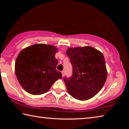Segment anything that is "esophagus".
<instances>
[{"label":"esophagus","mask_w":129,"mask_h":129,"mask_svg":"<svg viewBox=\"0 0 129 129\" xmlns=\"http://www.w3.org/2000/svg\"><path fill=\"white\" fill-rule=\"evenodd\" d=\"M61 73H62V77H64V75H65V72L64 71H62L61 72Z\"/></svg>","instance_id":"34e87169"}]
</instances>
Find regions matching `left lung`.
Instances as JSON below:
<instances>
[{
    "mask_svg": "<svg viewBox=\"0 0 129 129\" xmlns=\"http://www.w3.org/2000/svg\"><path fill=\"white\" fill-rule=\"evenodd\" d=\"M66 53L73 67L72 77L64 78L68 92L80 101L93 97L102 88L108 75L103 54L89 46L69 47Z\"/></svg>",
    "mask_w": 129,
    "mask_h": 129,
    "instance_id": "1",
    "label": "left lung"
}]
</instances>
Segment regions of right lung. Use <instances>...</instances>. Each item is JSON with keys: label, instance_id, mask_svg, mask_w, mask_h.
Segmentation results:
<instances>
[{"label": "right lung", "instance_id": "1", "mask_svg": "<svg viewBox=\"0 0 129 129\" xmlns=\"http://www.w3.org/2000/svg\"><path fill=\"white\" fill-rule=\"evenodd\" d=\"M58 49L52 45L36 44L23 49L17 56L15 65L16 77L28 93L42 94L49 90L53 83L61 79L56 70Z\"/></svg>", "mask_w": 129, "mask_h": 129}]
</instances>
